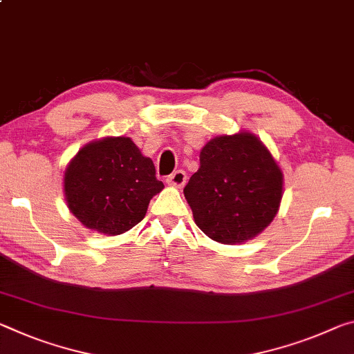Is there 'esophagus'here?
<instances>
[{
    "label": "esophagus",
    "mask_w": 354,
    "mask_h": 354,
    "mask_svg": "<svg viewBox=\"0 0 354 354\" xmlns=\"http://www.w3.org/2000/svg\"><path fill=\"white\" fill-rule=\"evenodd\" d=\"M186 181H187V175H186V171H183V170L171 173V175L167 178V183L170 184V186H175V187H183L184 184H186Z\"/></svg>",
    "instance_id": "1"
}]
</instances>
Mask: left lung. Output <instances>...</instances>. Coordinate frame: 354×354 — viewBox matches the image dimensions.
<instances>
[{"mask_svg":"<svg viewBox=\"0 0 354 354\" xmlns=\"http://www.w3.org/2000/svg\"><path fill=\"white\" fill-rule=\"evenodd\" d=\"M283 195L277 162L250 132L221 136L200 153V168L184 187L194 221L221 244H241L276 217Z\"/></svg>","mask_w":354,"mask_h":354,"instance_id":"obj_1","label":"left lung"}]
</instances>
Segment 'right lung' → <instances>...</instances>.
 I'll return each mask as SVG.
<instances>
[{"mask_svg":"<svg viewBox=\"0 0 354 354\" xmlns=\"http://www.w3.org/2000/svg\"><path fill=\"white\" fill-rule=\"evenodd\" d=\"M164 183L129 137H105L83 147L64 171V197L83 225L116 236L147 216Z\"/></svg>","mask_w":354,"mask_h":354,"instance_id":"add662e5","label":"right lung"}]
</instances>
